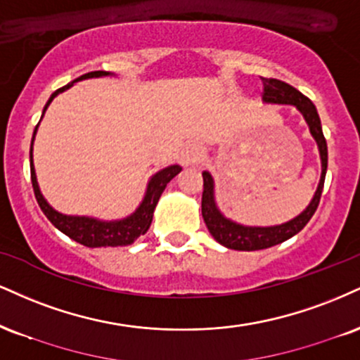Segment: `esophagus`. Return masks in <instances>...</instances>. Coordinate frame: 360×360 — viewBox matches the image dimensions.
<instances>
[{
    "mask_svg": "<svg viewBox=\"0 0 360 360\" xmlns=\"http://www.w3.org/2000/svg\"><path fill=\"white\" fill-rule=\"evenodd\" d=\"M201 158H202L201 144H198V142H191V144H188L183 150H181L179 164L184 167L194 166V164L201 161Z\"/></svg>",
    "mask_w": 360,
    "mask_h": 360,
    "instance_id": "34e87169",
    "label": "esophagus"
}]
</instances>
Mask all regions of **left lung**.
<instances>
[{
	"instance_id": "1",
	"label": "left lung",
	"mask_w": 360,
	"mask_h": 360,
	"mask_svg": "<svg viewBox=\"0 0 360 360\" xmlns=\"http://www.w3.org/2000/svg\"><path fill=\"white\" fill-rule=\"evenodd\" d=\"M263 82V102L271 103V105H293L300 112L305 119L309 131L317 142L320 164H322V172H320V181L317 189H315L314 198L310 199L309 206L302 211L295 218L281 224L274 226H248L226 218L221 213L218 205H216L214 196V179L210 172H202V181H205V189H202V201H201V213L205 218V223L213 238L219 245L226 246L229 250L238 251H255L265 250L270 246L280 245L283 241L295 236L298 231H302L310 218L317 210L320 196H322L323 181H326L327 172V142L322 132V124H320L319 112L310 98H307L304 94L298 92L295 86L285 84V82L276 79H262Z\"/></svg>"
}]
</instances>
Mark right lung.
<instances>
[{
	"instance_id": "obj_1",
	"label": "right lung",
	"mask_w": 360,
	"mask_h": 360,
	"mask_svg": "<svg viewBox=\"0 0 360 360\" xmlns=\"http://www.w3.org/2000/svg\"><path fill=\"white\" fill-rule=\"evenodd\" d=\"M114 73L110 72H89L85 75L79 77L70 84H67L62 89L55 90L51 94V97L46 102L45 109H43L41 119L45 115L46 109L51 103V101L56 97L58 94L65 92L73 84L80 80H86V79H101V77H112ZM40 119V120H41ZM40 125V122H38ZM38 125L34 127L33 132V139H32V147H30V167H32V184H33V191H34V198H37L38 205H40L41 211L45 213L46 218L50 219V223L53 224L56 229L67 235L68 238H72L73 241L77 243L89 246V248H101V246H127L132 245L134 241L137 240L139 236L146 235L147 229H149L150 223H153V214L155 206H158L159 198L166 189V186L172 177H176L181 172V166H167L158 171L155 174L150 177L149 183H147L144 198H142L141 205L136 207L132 214L125 216L122 219H110V221H105V219H98V218H92V216H72V214H63L60 211H56L53 206H50V202L46 201L45 196H43L40 191V186H38L37 181V172H34V164H33V141L34 136H37Z\"/></svg>"
}]
</instances>
